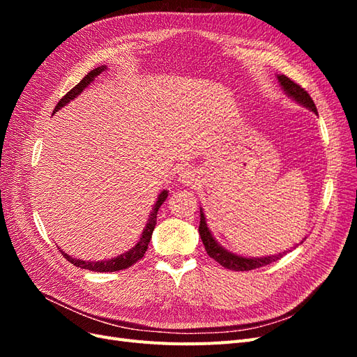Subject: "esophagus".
I'll list each match as a JSON object with an SVG mask.
<instances>
[{"label":"esophagus","mask_w":357,"mask_h":357,"mask_svg":"<svg viewBox=\"0 0 357 357\" xmlns=\"http://www.w3.org/2000/svg\"><path fill=\"white\" fill-rule=\"evenodd\" d=\"M178 178H180V181L183 183V185L190 186V185H193V183L197 181V174H195V171L186 168V169H183L180 172V177Z\"/></svg>","instance_id":"esophagus-1"}]
</instances>
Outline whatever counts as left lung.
<instances>
[{"label": "left lung", "instance_id": "8db88e82", "mask_svg": "<svg viewBox=\"0 0 357 357\" xmlns=\"http://www.w3.org/2000/svg\"><path fill=\"white\" fill-rule=\"evenodd\" d=\"M277 79L290 98H294L295 101H298L299 104L307 107V109L312 110L317 114L314 101L311 100V96L308 95V92L304 88H301L298 83L289 79L284 74L277 75ZM199 235H201V240H202L205 250H207V255L210 257H213L215 262L220 264L226 269H232V271H250V269H256V268H261V266L269 265L273 262H277L278 259H282L286 255V252H283V253H278L274 256H266V257H243V256H236L228 250H225V248L222 245H219L218 241L213 238L210 229L207 228V222H205V215H204L202 210H201V220H199Z\"/></svg>", "mask_w": 357, "mask_h": 357}]
</instances>
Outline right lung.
Wrapping results in <instances>:
<instances>
[{"instance_id": "right-lung-1", "label": "right lung", "mask_w": 357, "mask_h": 357, "mask_svg": "<svg viewBox=\"0 0 357 357\" xmlns=\"http://www.w3.org/2000/svg\"><path fill=\"white\" fill-rule=\"evenodd\" d=\"M105 68L107 67L102 66V67L95 68V70H92V71H89L88 74H86L84 77L80 80V83L75 84L70 92H67L66 95L62 96V98L59 100V102L55 107V112H58L59 109H62L63 105L68 104L71 100H74L75 96L80 95L83 92V89L88 88V86L93 82V79L96 77V75H100ZM55 112H53V113H55ZM167 197H168V192L167 190H162L159 193L155 207L152 208V213H150V215H149V220H147V225H146V228L143 231L142 238H139V241L129 252H126V253H123L121 256H117V257L109 259V261H98V262H86V261H82V259H74V257L68 256L67 253H63L62 250H61V253L73 265L79 266V268H83V269H89V271H95V273H114V271H121V269H126L129 266H132L135 262H138L139 259L144 256V253L147 250L150 238H152V234H153V229H155V226H156L158 210H159L160 205L164 204Z\"/></svg>"}]
</instances>
